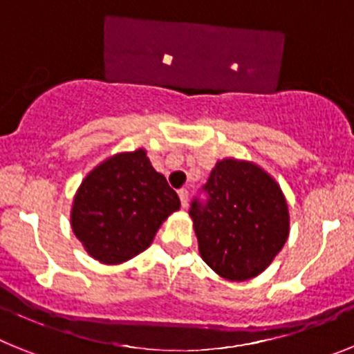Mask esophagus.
I'll use <instances>...</instances> for the list:
<instances>
[{
	"label": "esophagus",
	"mask_w": 354,
	"mask_h": 354,
	"mask_svg": "<svg viewBox=\"0 0 354 354\" xmlns=\"http://www.w3.org/2000/svg\"><path fill=\"white\" fill-rule=\"evenodd\" d=\"M178 196H180L181 207H187V203H189V190L180 189V190H178Z\"/></svg>",
	"instance_id": "esophagus-1"
}]
</instances>
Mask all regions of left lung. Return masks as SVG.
I'll use <instances>...</instances> for the list:
<instances>
[{
    "label": "left lung",
    "instance_id": "8db88e82",
    "mask_svg": "<svg viewBox=\"0 0 354 354\" xmlns=\"http://www.w3.org/2000/svg\"><path fill=\"white\" fill-rule=\"evenodd\" d=\"M190 217L201 258L230 281L266 270L288 239L290 217L279 185L257 164L224 158L203 185Z\"/></svg>",
    "mask_w": 354,
    "mask_h": 354
}]
</instances>
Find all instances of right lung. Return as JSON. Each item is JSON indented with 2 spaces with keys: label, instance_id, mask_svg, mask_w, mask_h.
Segmentation results:
<instances>
[{
  "label": "right lung",
  "instance_id": "1",
  "mask_svg": "<svg viewBox=\"0 0 354 354\" xmlns=\"http://www.w3.org/2000/svg\"><path fill=\"white\" fill-rule=\"evenodd\" d=\"M180 198L156 173L144 149L119 153L92 169L73 201L71 226L101 263H122L155 239Z\"/></svg>",
  "mask_w": 354,
  "mask_h": 354
}]
</instances>
